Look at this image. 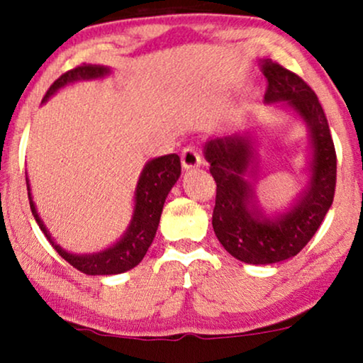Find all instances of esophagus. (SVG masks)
Segmentation results:
<instances>
[{"label": "esophagus", "mask_w": 363, "mask_h": 363, "mask_svg": "<svg viewBox=\"0 0 363 363\" xmlns=\"http://www.w3.org/2000/svg\"><path fill=\"white\" fill-rule=\"evenodd\" d=\"M201 163V157H200V152L196 150L195 147L188 145L182 150V165L183 168H186V170H190V168H195Z\"/></svg>", "instance_id": "esophagus-1"}]
</instances>
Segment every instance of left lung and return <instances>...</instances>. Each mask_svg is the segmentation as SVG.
<instances>
[{"label": "left lung", "mask_w": 363, "mask_h": 363, "mask_svg": "<svg viewBox=\"0 0 363 363\" xmlns=\"http://www.w3.org/2000/svg\"><path fill=\"white\" fill-rule=\"evenodd\" d=\"M266 102L284 101L311 127L314 142L311 188L286 215L267 220L250 210L252 198L246 172L252 153L245 135L216 137L205 145L210 173L216 182L213 230L233 257L247 264H272L296 256L319 226L334 201L337 155L329 123L315 92L296 72L281 64L264 61Z\"/></svg>", "instance_id": "obj_1"}]
</instances>
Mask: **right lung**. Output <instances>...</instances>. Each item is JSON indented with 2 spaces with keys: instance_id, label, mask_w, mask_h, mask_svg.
Returning a JSON list of instances; mask_svg holds the SVG:
<instances>
[{
  "instance_id": "obj_1",
  "label": "right lung",
  "mask_w": 363,
  "mask_h": 363,
  "mask_svg": "<svg viewBox=\"0 0 363 363\" xmlns=\"http://www.w3.org/2000/svg\"><path fill=\"white\" fill-rule=\"evenodd\" d=\"M108 69L104 66H96V64H81V66L71 69V71L64 72L61 77L52 82V86L48 89L46 96L43 97V102L48 101L57 89H61L69 82L79 81V79H96L102 77L107 74ZM182 173V162L177 153L170 155L158 157L155 160L148 162L143 168L140 178H138L137 190H135V211H133V220L130 223L125 236L122 238L117 245H113L108 250L97 252V255L89 256H76L69 255L57 246L49 235L46 226L39 218L36 206L31 200V193H29L28 185V198L29 206H31L33 216L41 228L44 236L51 242L54 250L59 252L62 259H66L72 267L77 271L84 272L89 276H108V274H121L132 267H135L138 262L143 259L147 255L148 247H150L153 238H155L158 223H160L163 203L168 191L175 185Z\"/></svg>"
}]
</instances>
